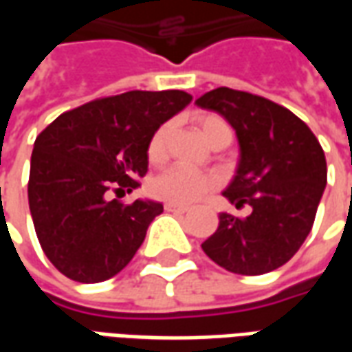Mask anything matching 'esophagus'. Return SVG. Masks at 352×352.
<instances>
[{"label":"esophagus","mask_w":352,"mask_h":352,"mask_svg":"<svg viewBox=\"0 0 352 352\" xmlns=\"http://www.w3.org/2000/svg\"><path fill=\"white\" fill-rule=\"evenodd\" d=\"M166 211L169 213H186L188 211V207L186 206H177V204H166Z\"/></svg>","instance_id":"esophagus-1"}]
</instances>
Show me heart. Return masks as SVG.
Returning a JSON list of instances; mask_svg holds the SVG:
<instances>
[{
    "mask_svg": "<svg viewBox=\"0 0 352 352\" xmlns=\"http://www.w3.org/2000/svg\"><path fill=\"white\" fill-rule=\"evenodd\" d=\"M199 133L204 139H209L217 130L228 128L226 122L214 115L201 116L198 120ZM169 135V126H162L154 131L153 139L148 143L146 154L151 162H160L166 153V141ZM214 186V179L204 173H196L186 168H169L164 173L156 175L148 184V190L154 198L164 199L169 204H179V206H188L192 201L199 199L204 194L211 190Z\"/></svg>",
    "mask_w": 352,
    "mask_h": 352,
    "instance_id": "heart-1",
    "label": "heart"
}]
</instances>
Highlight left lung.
Segmentation results:
<instances>
[{"instance_id": "obj_1", "label": "left lung", "mask_w": 352, "mask_h": 352, "mask_svg": "<svg viewBox=\"0 0 352 352\" xmlns=\"http://www.w3.org/2000/svg\"><path fill=\"white\" fill-rule=\"evenodd\" d=\"M236 130L239 162L222 192L247 219L219 214V228L201 249L214 264L239 275L273 272L309 236L326 186V158L309 126L262 96L221 87L196 100Z\"/></svg>"}]
</instances>
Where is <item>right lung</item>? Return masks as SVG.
<instances>
[{"instance_id":"right-lung-1","label":"right lung","mask_w":352,"mask_h":352,"mask_svg":"<svg viewBox=\"0 0 352 352\" xmlns=\"http://www.w3.org/2000/svg\"><path fill=\"white\" fill-rule=\"evenodd\" d=\"M190 101L183 90H131L67 111L37 135L28 201L43 252L58 272L100 283L130 264L164 206H124L109 192L138 188L154 131Z\"/></svg>"}]
</instances>
